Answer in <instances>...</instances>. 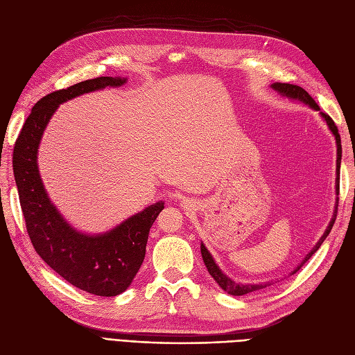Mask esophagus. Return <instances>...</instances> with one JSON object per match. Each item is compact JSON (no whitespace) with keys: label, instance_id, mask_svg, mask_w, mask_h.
<instances>
[{"label":"esophagus","instance_id":"1","mask_svg":"<svg viewBox=\"0 0 355 355\" xmlns=\"http://www.w3.org/2000/svg\"><path fill=\"white\" fill-rule=\"evenodd\" d=\"M185 202V201H184ZM185 206H188V202H185Z\"/></svg>","mask_w":355,"mask_h":355}]
</instances>
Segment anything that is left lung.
Masks as SVG:
<instances>
[{"label": "left lung", "mask_w": 355, "mask_h": 355, "mask_svg": "<svg viewBox=\"0 0 355 355\" xmlns=\"http://www.w3.org/2000/svg\"><path fill=\"white\" fill-rule=\"evenodd\" d=\"M271 87H272L275 92L280 93L282 96H286V98H288V99L299 101V102H302V103L308 105L309 108H313V110H315V111H320V106L315 103V101H314L313 98H311V96L308 94V92H305L302 87H299V85H295V84H287V83H274V84H271ZM320 115L324 118V121L327 123V125H329V128H330V132L333 133V136H335V139H336V148H338V149H336V194L339 196V168H340V158H342L340 136H339V132H338V127H336L335 121H333L331 118H330L327 114H324V112H320ZM338 204H339V198L336 200V204H335V211H333V218H331V220L329 222V227L326 228L324 234L321 235V239H320V240H318V243L313 247V250H311V252L305 256V259H304L302 262H300V265H297V268H296V270H295L292 274L297 272V271L300 270V268L304 266V263L309 259L311 256H313V254L320 249V245L323 244V241L326 240V237L329 235V232L331 231L333 223H335V220H336ZM201 256H202L204 265H206L209 274L214 278V282H216V283L220 286V288H223V290H225V292L230 293V295H232V296H243V295H247V293L256 292V290H261V288H265V287H268V286H271L270 283H259V284H241V283L234 282L232 278H230L227 274H223V272L220 271V268L216 265V262H214L213 256L210 254V252L206 249V245H204L202 243H201Z\"/></svg>", "instance_id": "left-lung-1"}]
</instances>
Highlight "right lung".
<instances>
[{
    "mask_svg": "<svg viewBox=\"0 0 355 355\" xmlns=\"http://www.w3.org/2000/svg\"><path fill=\"white\" fill-rule=\"evenodd\" d=\"M125 81L121 77H98L44 96L26 118L13 151L15 180L32 245L68 283L98 296H116L130 286L145 259L149 230L164 209V201L151 204L111 231L96 235L80 232L50 201L37 155L42 133L60 103L84 93L120 87Z\"/></svg>",
    "mask_w": 355,
    "mask_h": 355,
    "instance_id": "obj_1",
    "label": "right lung"
}]
</instances>
